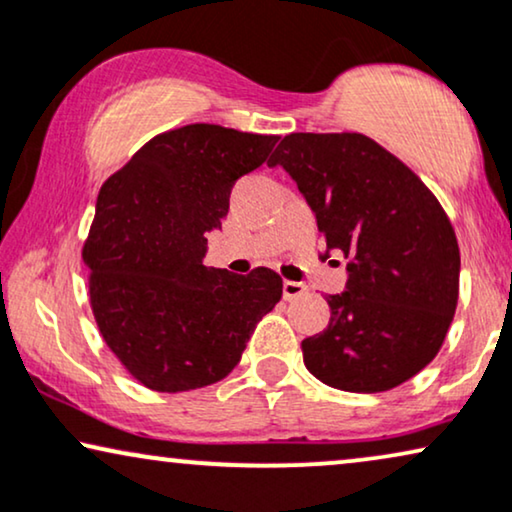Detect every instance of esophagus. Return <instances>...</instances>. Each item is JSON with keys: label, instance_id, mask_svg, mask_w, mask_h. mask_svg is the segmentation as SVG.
<instances>
[{"label": "esophagus", "instance_id": "1", "mask_svg": "<svg viewBox=\"0 0 512 512\" xmlns=\"http://www.w3.org/2000/svg\"><path fill=\"white\" fill-rule=\"evenodd\" d=\"M306 292V285L304 283H295V281H285L283 283V299H297V297H302Z\"/></svg>", "mask_w": 512, "mask_h": 512}]
</instances>
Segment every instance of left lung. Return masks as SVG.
Segmentation results:
<instances>
[{"label":"left lung","instance_id":"left-lung-1","mask_svg":"<svg viewBox=\"0 0 512 512\" xmlns=\"http://www.w3.org/2000/svg\"><path fill=\"white\" fill-rule=\"evenodd\" d=\"M288 170L327 252L349 260L330 323L302 342L304 365L351 393L391 391L438 356L459 299L461 255L431 189L363 133H290L269 166Z\"/></svg>","mask_w":512,"mask_h":512}]
</instances>
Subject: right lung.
<instances>
[{
	"label": "right lung",
	"mask_w": 512,
	"mask_h": 512,
	"mask_svg": "<svg viewBox=\"0 0 512 512\" xmlns=\"http://www.w3.org/2000/svg\"><path fill=\"white\" fill-rule=\"evenodd\" d=\"M278 135L189 124L156 135L102 185L81 250L109 351L161 393L227 377L283 295L267 267L248 276L203 264L236 180L260 168Z\"/></svg>",
	"instance_id": "add662e5"
}]
</instances>
